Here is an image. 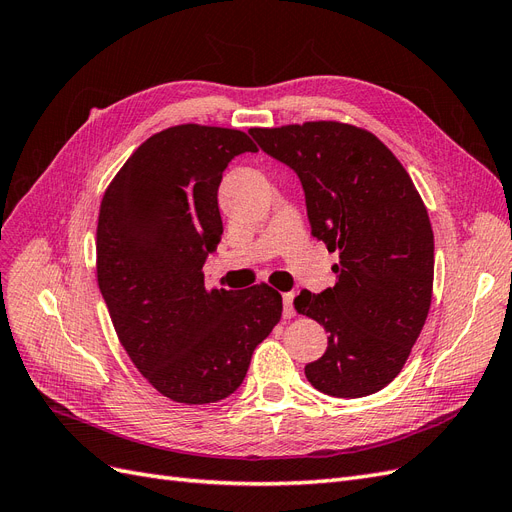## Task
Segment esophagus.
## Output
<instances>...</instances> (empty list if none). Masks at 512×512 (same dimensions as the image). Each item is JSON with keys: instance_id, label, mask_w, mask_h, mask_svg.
Wrapping results in <instances>:
<instances>
[{"instance_id": "34e87169", "label": "esophagus", "mask_w": 512, "mask_h": 512, "mask_svg": "<svg viewBox=\"0 0 512 512\" xmlns=\"http://www.w3.org/2000/svg\"><path fill=\"white\" fill-rule=\"evenodd\" d=\"M282 299H284V318H292L294 314H297V312H294V305H292L294 294H292V292H286Z\"/></svg>"}]
</instances>
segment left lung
<instances>
[{
    "instance_id": "obj_1",
    "label": "left lung",
    "mask_w": 512,
    "mask_h": 512,
    "mask_svg": "<svg viewBox=\"0 0 512 512\" xmlns=\"http://www.w3.org/2000/svg\"><path fill=\"white\" fill-rule=\"evenodd\" d=\"M258 147L297 173L312 237L339 252L335 286L301 290L294 309L320 322L329 346L305 365L331 397L378 393L421 335L433 288V230L391 149L339 121L252 128Z\"/></svg>"
}]
</instances>
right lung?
I'll return each instance as SVG.
<instances>
[{
	"instance_id": "add662e5",
	"label": "right lung",
	"mask_w": 512,
	"mask_h": 512,
	"mask_svg": "<svg viewBox=\"0 0 512 512\" xmlns=\"http://www.w3.org/2000/svg\"><path fill=\"white\" fill-rule=\"evenodd\" d=\"M256 151L239 130L185 123L153 134L108 185L98 218V286L121 346L153 389L179 404L235 393L254 348L282 318L267 284L207 288L222 239L228 162Z\"/></svg>"
}]
</instances>
